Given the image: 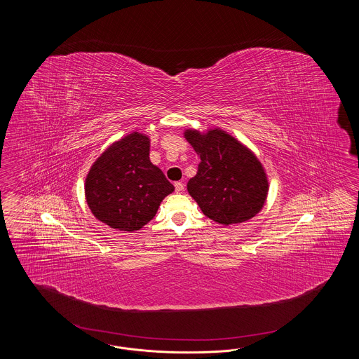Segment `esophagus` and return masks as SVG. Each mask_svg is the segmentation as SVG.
I'll use <instances>...</instances> for the list:
<instances>
[{"label": "esophagus", "instance_id": "34e87169", "mask_svg": "<svg viewBox=\"0 0 359 359\" xmlns=\"http://www.w3.org/2000/svg\"><path fill=\"white\" fill-rule=\"evenodd\" d=\"M175 189H176V192H182L184 189V184L182 182H176L175 183Z\"/></svg>", "mask_w": 359, "mask_h": 359}]
</instances>
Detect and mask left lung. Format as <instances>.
Returning <instances> with one entry per match:
<instances>
[{
	"instance_id": "obj_1",
	"label": "left lung",
	"mask_w": 359,
	"mask_h": 359,
	"mask_svg": "<svg viewBox=\"0 0 359 359\" xmlns=\"http://www.w3.org/2000/svg\"><path fill=\"white\" fill-rule=\"evenodd\" d=\"M184 137L201 157L196 175L188 182V194L205 217L224 226L256 217L269 191L256 154L219 128L205 133L187 129Z\"/></svg>"
}]
</instances>
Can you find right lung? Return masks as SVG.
Here are the masks:
<instances>
[{"label": "right lung", "mask_w": 359, "mask_h": 359, "mask_svg": "<svg viewBox=\"0 0 359 359\" xmlns=\"http://www.w3.org/2000/svg\"><path fill=\"white\" fill-rule=\"evenodd\" d=\"M149 137L133 132L113 142L91 165L85 183L93 215L121 231L140 230L154 219L175 187L149 160Z\"/></svg>", "instance_id": "right-lung-1"}]
</instances>
